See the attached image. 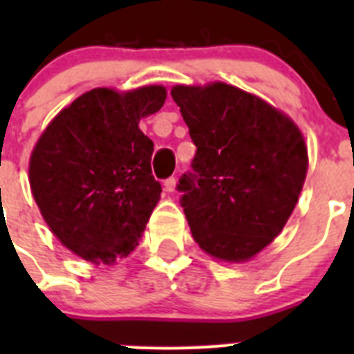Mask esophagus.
I'll return each instance as SVG.
<instances>
[{"label":"esophagus","mask_w":354,"mask_h":354,"mask_svg":"<svg viewBox=\"0 0 354 354\" xmlns=\"http://www.w3.org/2000/svg\"><path fill=\"white\" fill-rule=\"evenodd\" d=\"M175 186H177V179H175V177H170V179L165 180V189H167L168 193L175 192Z\"/></svg>","instance_id":"obj_1"}]
</instances>
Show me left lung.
<instances>
[{
  "label": "left lung",
  "instance_id": "1",
  "mask_svg": "<svg viewBox=\"0 0 354 354\" xmlns=\"http://www.w3.org/2000/svg\"><path fill=\"white\" fill-rule=\"evenodd\" d=\"M189 127L195 175H183L180 204L193 239L221 262H246L273 243L298 204L308 170L292 118L232 84H175Z\"/></svg>",
  "mask_w": 354,
  "mask_h": 354
}]
</instances>
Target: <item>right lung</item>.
<instances>
[{
	"label": "right lung",
	"mask_w": 354,
	"mask_h": 354,
	"mask_svg": "<svg viewBox=\"0 0 354 354\" xmlns=\"http://www.w3.org/2000/svg\"><path fill=\"white\" fill-rule=\"evenodd\" d=\"M167 88L99 86L56 115L30 156V187L62 245L92 264H115L140 243L161 198L154 143L140 120L162 108Z\"/></svg>",
	"instance_id": "obj_1"
}]
</instances>
